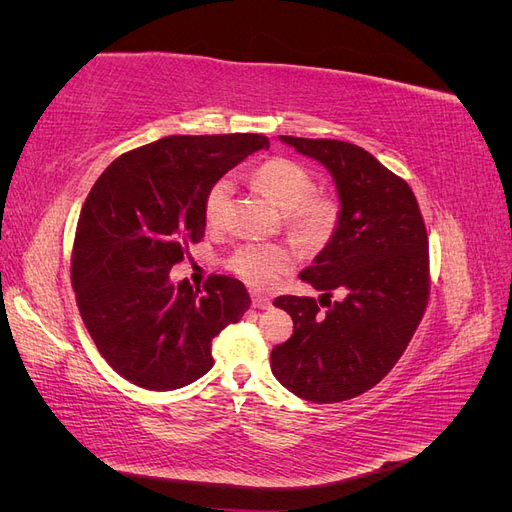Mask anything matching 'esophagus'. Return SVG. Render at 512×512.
Segmentation results:
<instances>
[{"label":"esophagus","mask_w":512,"mask_h":512,"mask_svg":"<svg viewBox=\"0 0 512 512\" xmlns=\"http://www.w3.org/2000/svg\"><path fill=\"white\" fill-rule=\"evenodd\" d=\"M252 305L256 309H267V307H271V299L260 292H252Z\"/></svg>","instance_id":"obj_1"}]
</instances>
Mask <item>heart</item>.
Here are the masks:
<instances>
[{
	"mask_svg": "<svg viewBox=\"0 0 512 512\" xmlns=\"http://www.w3.org/2000/svg\"><path fill=\"white\" fill-rule=\"evenodd\" d=\"M252 183L275 207L286 211L290 232L307 247H320L329 241L337 226L339 209L335 198L314 192V177L299 162L271 158L254 168ZM232 181H215L205 198V220L218 226L232 196ZM294 265V250L282 243H250L243 245L230 258V269L245 282L258 288H269L277 277Z\"/></svg>",
	"mask_w": 512,
	"mask_h": 512,
	"instance_id": "b5f03b06",
	"label": "heart"
}]
</instances>
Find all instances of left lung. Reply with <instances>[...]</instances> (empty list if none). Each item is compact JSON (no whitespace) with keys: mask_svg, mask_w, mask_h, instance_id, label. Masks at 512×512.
Returning <instances> with one entry per match:
<instances>
[{"mask_svg":"<svg viewBox=\"0 0 512 512\" xmlns=\"http://www.w3.org/2000/svg\"><path fill=\"white\" fill-rule=\"evenodd\" d=\"M329 170L339 218L331 239L299 277L322 290L277 297L294 322L271 352L273 376L301 399L335 404L376 386L404 354L429 297L427 230L410 185L369 151L331 138L280 136ZM343 294L330 301V292Z\"/></svg>","mask_w":512,"mask_h":512,"instance_id":"1","label":"left lung"}]
</instances>
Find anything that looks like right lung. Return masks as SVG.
Listing matches in <instances>:
<instances>
[{
  "instance_id": "obj_1",
  "label": "right lung",
  "mask_w": 512,
  "mask_h": 512,
  "mask_svg": "<svg viewBox=\"0 0 512 512\" xmlns=\"http://www.w3.org/2000/svg\"><path fill=\"white\" fill-rule=\"evenodd\" d=\"M260 134L166 136L123 153L91 188L72 252L81 318L119 376L175 391L213 367L211 342L250 307L245 286L213 275L205 292L170 269L205 235L211 185L254 151Z\"/></svg>"
}]
</instances>
